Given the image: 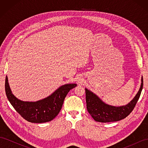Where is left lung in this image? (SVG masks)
Wrapping results in <instances>:
<instances>
[{"label":"left lung","mask_w":148,"mask_h":148,"mask_svg":"<svg viewBox=\"0 0 148 148\" xmlns=\"http://www.w3.org/2000/svg\"><path fill=\"white\" fill-rule=\"evenodd\" d=\"M143 86V77L138 92L128 104L122 106H114L103 102L96 94L85 88L86 107L88 112L96 122L106 123L117 122L127 117L133 110L139 98Z\"/></svg>","instance_id":"obj_1"}]
</instances>
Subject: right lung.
I'll return each mask as SVG.
<instances>
[{
  "instance_id": "right-lung-1",
  "label": "right lung",
  "mask_w": 148,
  "mask_h": 148,
  "mask_svg": "<svg viewBox=\"0 0 148 148\" xmlns=\"http://www.w3.org/2000/svg\"><path fill=\"white\" fill-rule=\"evenodd\" d=\"M77 86L75 83L62 85L50 96L36 102L21 101L13 95L7 76L5 89L8 101L22 117L31 123H41L50 122L59 114L66 95Z\"/></svg>"
}]
</instances>
